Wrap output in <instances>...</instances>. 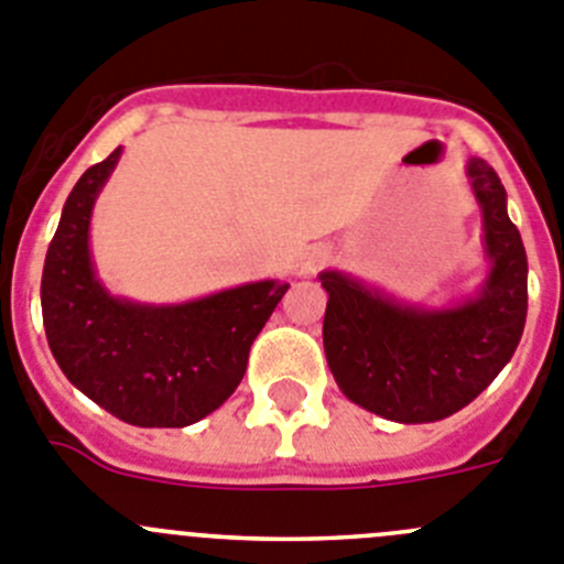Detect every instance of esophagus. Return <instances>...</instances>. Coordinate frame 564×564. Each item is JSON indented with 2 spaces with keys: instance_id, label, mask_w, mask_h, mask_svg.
Returning <instances> with one entry per match:
<instances>
[{
  "instance_id": "1",
  "label": "esophagus",
  "mask_w": 564,
  "mask_h": 564,
  "mask_svg": "<svg viewBox=\"0 0 564 564\" xmlns=\"http://www.w3.org/2000/svg\"><path fill=\"white\" fill-rule=\"evenodd\" d=\"M328 261H332V250H328V247H312V250L303 252L301 263H297V275H314V272L323 270Z\"/></svg>"
}]
</instances>
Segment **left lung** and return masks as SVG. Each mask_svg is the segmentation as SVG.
<instances>
[{
  "label": "left lung",
  "instance_id": "8db88e82",
  "mask_svg": "<svg viewBox=\"0 0 564 564\" xmlns=\"http://www.w3.org/2000/svg\"><path fill=\"white\" fill-rule=\"evenodd\" d=\"M484 213L491 270L471 301L453 308L395 303L343 272H319L328 292L323 348L354 404L402 424L458 413L514 354L529 312V261L506 213V187L489 162H466Z\"/></svg>",
  "mask_w": 564,
  "mask_h": 564
}]
</instances>
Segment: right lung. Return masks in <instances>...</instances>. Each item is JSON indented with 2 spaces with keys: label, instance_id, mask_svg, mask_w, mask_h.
Here are the masks:
<instances>
[{
  "label": "right lung",
  "instance_id": "add662e5",
  "mask_svg": "<svg viewBox=\"0 0 564 564\" xmlns=\"http://www.w3.org/2000/svg\"><path fill=\"white\" fill-rule=\"evenodd\" d=\"M120 149L86 169L50 241L42 314L64 377L134 427H187L230 399L250 345L289 283L258 281L176 306L111 297L95 278L89 219Z\"/></svg>",
  "mask_w": 564,
  "mask_h": 564
}]
</instances>
